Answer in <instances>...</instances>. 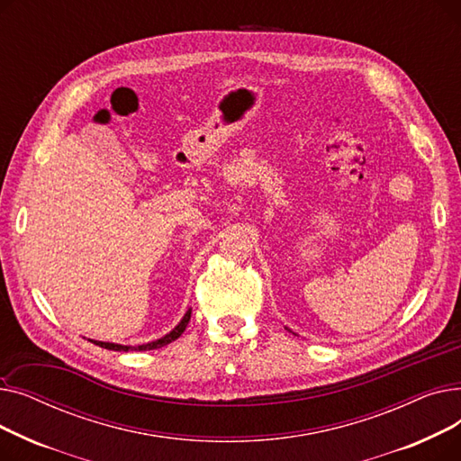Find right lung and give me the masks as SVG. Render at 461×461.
I'll return each instance as SVG.
<instances>
[{
    "mask_svg": "<svg viewBox=\"0 0 461 461\" xmlns=\"http://www.w3.org/2000/svg\"><path fill=\"white\" fill-rule=\"evenodd\" d=\"M190 313H192V310H188L186 313H185V318L181 320V323L172 330V332H167L166 336H162V338H158V340H155V342H149V344H143V346H138V348H131V346H119V344H108V342H95V340H91L93 344H96V346H101V348H104V349H112V351H148V349H158V348H164V346H167V344H172L174 340H177V338L185 332V329H186V325H188V321H190Z\"/></svg>",
    "mask_w": 461,
    "mask_h": 461,
    "instance_id": "1",
    "label": "right lung"
}]
</instances>
